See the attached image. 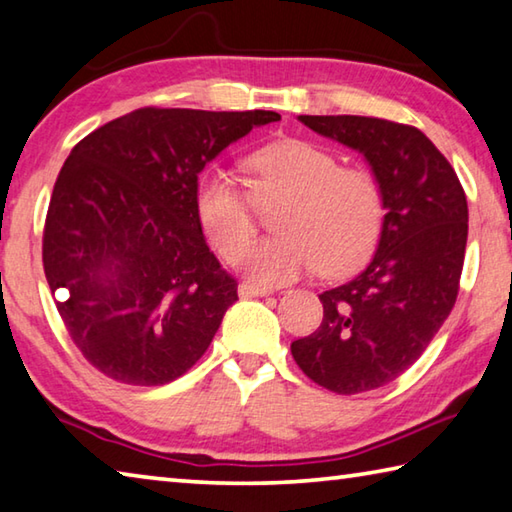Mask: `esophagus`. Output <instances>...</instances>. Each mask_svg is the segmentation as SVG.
Returning a JSON list of instances; mask_svg holds the SVG:
<instances>
[{
	"label": "esophagus",
	"mask_w": 512,
	"mask_h": 512,
	"mask_svg": "<svg viewBox=\"0 0 512 512\" xmlns=\"http://www.w3.org/2000/svg\"><path fill=\"white\" fill-rule=\"evenodd\" d=\"M238 294H240V297H245V299L247 297H267V294H272V290L270 288H261V285L242 281L238 285Z\"/></svg>",
	"instance_id": "obj_1"
}]
</instances>
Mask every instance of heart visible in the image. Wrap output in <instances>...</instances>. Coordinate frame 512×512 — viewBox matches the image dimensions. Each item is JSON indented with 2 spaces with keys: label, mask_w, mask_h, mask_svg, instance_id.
Returning a JSON list of instances; mask_svg holds the SVG:
<instances>
[{
  "label": "heart",
  "mask_w": 512,
  "mask_h": 512,
  "mask_svg": "<svg viewBox=\"0 0 512 512\" xmlns=\"http://www.w3.org/2000/svg\"><path fill=\"white\" fill-rule=\"evenodd\" d=\"M249 188L222 168L200 177L197 218L224 258L253 232V200L281 201L273 214L277 233L238 252L236 265L251 279L281 285L319 265L337 276L360 265L384 224V191L364 166H342L335 152L310 141L272 143L249 157Z\"/></svg>",
  "instance_id": "obj_1"
}]
</instances>
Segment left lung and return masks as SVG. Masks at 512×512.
I'll use <instances>...</instances> for the list:
<instances>
[{"mask_svg": "<svg viewBox=\"0 0 512 512\" xmlns=\"http://www.w3.org/2000/svg\"><path fill=\"white\" fill-rule=\"evenodd\" d=\"M299 121L360 152L387 204L369 265L321 292L324 321L292 342L294 362L312 382L353 396L405 373L452 312L468 242V200L450 161L418 128L351 114H301Z\"/></svg>", "mask_w": 512, "mask_h": 512, "instance_id": "obj_1", "label": "left lung"}]
</instances>
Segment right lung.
<instances>
[{
    "mask_svg": "<svg viewBox=\"0 0 512 512\" xmlns=\"http://www.w3.org/2000/svg\"><path fill=\"white\" fill-rule=\"evenodd\" d=\"M281 114L143 107L69 152L53 186L42 261L85 360L112 380L157 387L200 360L238 283L206 245L197 175Z\"/></svg>",
    "mask_w": 512,
    "mask_h": 512,
    "instance_id": "right-lung-1",
    "label": "right lung"
}]
</instances>
